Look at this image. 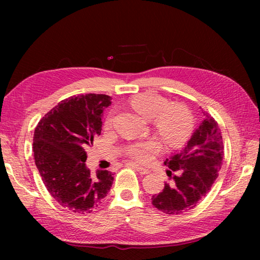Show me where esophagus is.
Masks as SVG:
<instances>
[{"label": "esophagus", "mask_w": 260, "mask_h": 260, "mask_svg": "<svg viewBox=\"0 0 260 260\" xmlns=\"http://www.w3.org/2000/svg\"><path fill=\"white\" fill-rule=\"evenodd\" d=\"M127 165L131 166V167H133L134 170L138 171V172L141 173V174H148L149 172H150V171H149V170L144 169V167H142V166L139 165V164H135V162H128V164H127Z\"/></svg>", "instance_id": "34e87169"}]
</instances>
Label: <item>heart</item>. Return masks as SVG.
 <instances>
[{
	"instance_id": "heart-1",
	"label": "heart",
	"mask_w": 260,
	"mask_h": 260,
	"mask_svg": "<svg viewBox=\"0 0 260 260\" xmlns=\"http://www.w3.org/2000/svg\"><path fill=\"white\" fill-rule=\"evenodd\" d=\"M132 107L146 119L151 120L153 129L162 142L172 147L182 144L193 128L192 114L186 105L181 103L170 104L164 96L144 93L132 100ZM112 117H109L107 124L110 125ZM158 151V144L155 141L138 142L127 149V156L138 161H147L152 153Z\"/></svg>"
}]
</instances>
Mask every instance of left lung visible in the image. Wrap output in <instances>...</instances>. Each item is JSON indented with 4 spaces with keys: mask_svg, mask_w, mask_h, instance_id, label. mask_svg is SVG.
<instances>
[{
    "mask_svg": "<svg viewBox=\"0 0 260 260\" xmlns=\"http://www.w3.org/2000/svg\"><path fill=\"white\" fill-rule=\"evenodd\" d=\"M203 114V121L186 147L164 161L173 182L165 183L164 189L152 196L151 203L166 214H180L195 208L209 192L222 166L221 131L210 113Z\"/></svg>",
    "mask_w": 260,
    "mask_h": 260,
    "instance_id": "obj_1",
    "label": "left lung"
}]
</instances>
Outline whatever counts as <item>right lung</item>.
Instances as JSON below:
<instances>
[{
    "label": "right lung",
    "mask_w": 260,
    "mask_h": 260,
    "mask_svg": "<svg viewBox=\"0 0 260 260\" xmlns=\"http://www.w3.org/2000/svg\"><path fill=\"white\" fill-rule=\"evenodd\" d=\"M103 94L71 96L52 108L35 127L34 160L47 190L63 208L90 213L112 186L109 171L87 169L86 148L101 134L102 116L111 104Z\"/></svg>",
    "instance_id": "right-lung-1"
}]
</instances>
